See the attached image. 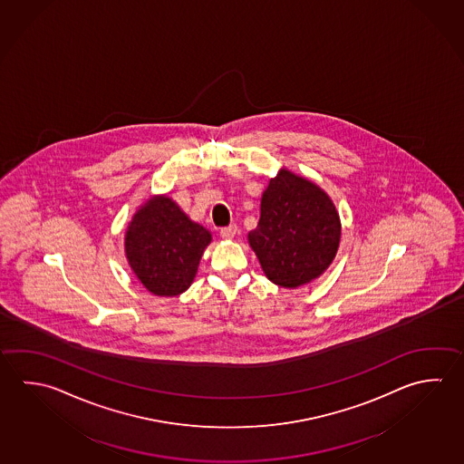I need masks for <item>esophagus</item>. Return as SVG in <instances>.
Segmentation results:
<instances>
[{"label":"esophagus","instance_id":"1","mask_svg":"<svg viewBox=\"0 0 464 464\" xmlns=\"http://www.w3.org/2000/svg\"><path fill=\"white\" fill-rule=\"evenodd\" d=\"M236 224H230V226H227V227L220 228V237H222V238H234V236H236Z\"/></svg>","mask_w":464,"mask_h":464}]
</instances>
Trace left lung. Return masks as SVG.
<instances>
[{
	"label": "left lung",
	"mask_w": 464,
	"mask_h": 464,
	"mask_svg": "<svg viewBox=\"0 0 464 464\" xmlns=\"http://www.w3.org/2000/svg\"><path fill=\"white\" fill-rule=\"evenodd\" d=\"M340 234L329 194L283 169L263 191L260 220L248 234V244L271 283L299 287L329 268Z\"/></svg>",
	"instance_id": "8db88e82"
}]
</instances>
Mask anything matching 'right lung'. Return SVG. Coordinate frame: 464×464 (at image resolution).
<instances>
[{
	"instance_id": "right-lung-1",
	"label": "right lung",
	"mask_w": 464,
	"mask_h": 464,
	"mask_svg": "<svg viewBox=\"0 0 464 464\" xmlns=\"http://www.w3.org/2000/svg\"><path fill=\"white\" fill-rule=\"evenodd\" d=\"M211 240V232L169 196H153L129 222L124 246L127 262L147 291L173 297L191 286Z\"/></svg>"
}]
</instances>
